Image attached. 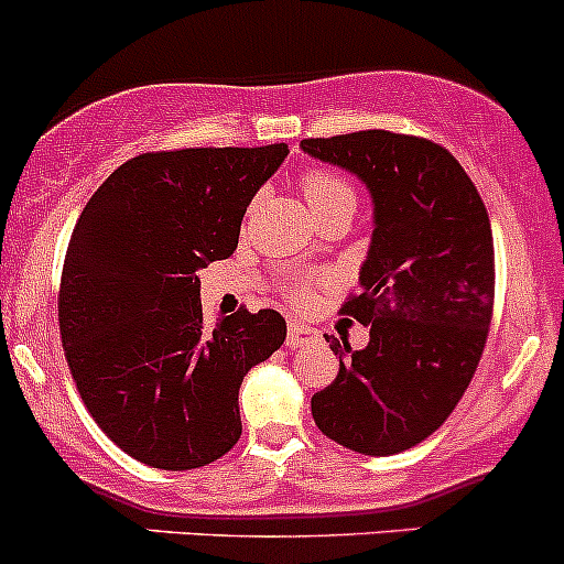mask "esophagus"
I'll list each match as a JSON object with an SVG mask.
<instances>
[{"label":"esophagus","mask_w":564,"mask_h":564,"mask_svg":"<svg viewBox=\"0 0 564 564\" xmlns=\"http://www.w3.org/2000/svg\"><path fill=\"white\" fill-rule=\"evenodd\" d=\"M321 341V330L310 328V325L290 323L288 328V347L290 350H304V347H312Z\"/></svg>","instance_id":"obj_1"}]
</instances>
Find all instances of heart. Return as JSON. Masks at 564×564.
<instances>
[{
	"label": "heart",
	"mask_w": 564,
	"mask_h": 564,
	"mask_svg": "<svg viewBox=\"0 0 564 564\" xmlns=\"http://www.w3.org/2000/svg\"><path fill=\"white\" fill-rule=\"evenodd\" d=\"M301 195H304L312 217L334 212V208H350V212L356 208V189H352V184L336 171H328V167H310L301 176ZM310 280L290 284L288 295L293 301H299V304H304L310 299Z\"/></svg>",
	"instance_id": "obj_1"
}]
</instances>
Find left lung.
Returning a JSON list of instances; mask_svg holds the SVG:
<instances>
[{"label":"left lung","instance_id":"left-lung-1","mask_svg":"<svg viewBox=\"0 0 564 564\" xmlns=\"http://www.w3.org/2000/svg\"><path fill=\"white\" fill-rule=\"evenodd\" d=\"M301 149L356 173L375 203L361 290L341 306L369 325V345L325 336L339 375L312 397V417L358 454H402L443 426L484 356L495 310L489 212L456 156L426 138L361 130Z\"/></svg>","mask_w":564,"mask_h":564}]
</instances>
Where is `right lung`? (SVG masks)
Here are the masks:
<instances>
[{"mask_svg": "<svg viewBox=\"0 0 564 564\" xmlns=\"http://www.w3.org/2000/svg\"><path fill=\"white\" fill-rule=\"evenodd\" d=\"M284 156V143L138 154L75 223L59 284L69 375L97 426L149 467L228 454L243 375L288 336L274 310L206 328L197 276L234 254L249 200Z\"/></svg>", "mask_w": 564, "mask_h": 564, "instance_id": "add662e5", "label": "right lung"}]
</instances>
